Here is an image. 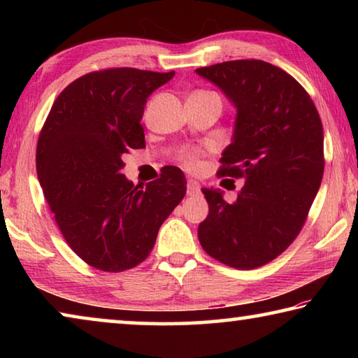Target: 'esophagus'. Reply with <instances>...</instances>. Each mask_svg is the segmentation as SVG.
<instances>
[{"mask_svg": "<svg viewBox=\"0 0 358 358\" xmlns=\"http://www.w3.org/2000/svg\"><path fill=\"white\" fill-rule=\"evenodd\" d=\"M199 191H201V185H199V181L192 178L187 180V185H186L187 196H196V194H199Z\"/></svg>", "mask_w": 358, "mask_h": 358, "instance_id": "esophagus-1", "label": "esophagus"}]
</instances>
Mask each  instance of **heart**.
<instances>
[{
  "mask_svg": "<svg viewBox=\"0 0 358 358\" xmlns=\"http://www.w3.org/2000/svg\"><path fill=\"white\" fill-rule=\"evenodd\" d=\"M181 161L186 167H196L199 164V151L197 150H186L181 153Z\"/></svg>",
  "mask_w": 358,
  "mask_h": 358,
  "instance_id": "obj_1",
  "label": "heart"
}]
</instances>
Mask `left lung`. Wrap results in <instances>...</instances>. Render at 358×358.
<instances>
[{
	"instance_id": "8db88e82",
	"label": "left lung",
	"mask_w": 358,
	"mask_h": 358,
	"mask_svg": "<svg viewBox=\"0 0 358 358\" xmlns=\"http://www.w3.org/2000/svg\"><path fill=\"white\" fill-rule=\"evenodd\" d=\"M237 108L220 177L245 178L237 201L202 187L208 216L199 224L205 252L252 270L276 259L300 234L324 175V129L305 88L260 59L199 68Z\"/></svg>"
}]
</instances>
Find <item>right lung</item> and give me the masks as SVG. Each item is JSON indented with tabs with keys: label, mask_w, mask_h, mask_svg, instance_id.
Returning <instances> with one entry per match:
<instances>
[{
	"label": "right lung",
	"mask_w": 358,
	"mask_h": 358,
	"mask_svg": "<svg viewBox=\"0 0 358 358\" xmlns=\"http://www.w3.org/2000/svg\"><path fill=\"white\" fill-rule=\"evenodd\" d=\"M175 76L134 68L90 72L68 85L39 134L36 171L71 250L102 271L129 270L148 257L157 230L186 194L185 173L134 186L123 156L145 148L148 96Z\"/></svg>",
	"instance_id": "1"
}]
</instances>
